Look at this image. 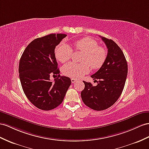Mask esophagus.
<instances>
[{
	"label": "esophagus",
	"mask_w": 149,
	"mask_h": 149,
	"mask_svg": "<svg viewBox=\"0 0 149 149\" xmlns=\"http://www.w3.org/2000/svg\"><path fill=\"white\" fill-rule=\"evenodd\" d=\"M71 82L72 83H74V82H77V80H76L75 79H71Z\"/></svg>",
	"instance_id": "34e87169"
}]
</instances>
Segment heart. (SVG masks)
<instances>
[{
    "label": "heart",
    "mask_w": 149,
    "mask_h": 149,
    "mask_svg": "<svg viewBox=\"0 0 149 149\" xmlns=\"http://www.w3.org/2000/svg\"><path fill=\"white\" fill-rule=\"evenodd\" d=\"M74 48L76 51L84 53L82 57V63L69 62L62 68L65 75L72 79H79L84 75L89 73L90 66L93 69L97 70L102 67L106 59V49L98 46L97 42L89 37L83 38L74 42ZM72 49L65 43H61L56 47L55 55L56 59L64 63L71 58Z\"/></svg>",
    "instance_id": "1"
}]
</instances>
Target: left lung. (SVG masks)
Wrapping results in <instances>:
<instances>
[{"instance_id": "8db88e82", "label": "left lung", "mask_w": 149, "mask_h": 149, "mask_svg": "<svg viewBox=\"0 0 149 149\" xmlns=\"http://www.w3.org/2000/svg\"><path fill=\"white\" fill-rule=\"evenodd\" d=\"M100 37L107 47L108 55L102 67L91 76L97 85L93 86L91 82L83 81L85 87L81 94L84 103L96 111L106 109L115 103L123 90L128 74L127 62L121 48L112 40Z\"/></svg>"}]
</instances>
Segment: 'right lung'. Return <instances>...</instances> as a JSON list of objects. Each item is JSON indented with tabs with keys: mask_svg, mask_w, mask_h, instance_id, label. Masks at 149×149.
<instances>
[{
	"mask_svg": "<svg viewBox=\"0 0 149 149\" xmlns=\"http://www.w3.org/2000/svg\"><path fill=\"white\" fill-rule=\"evenodd\" d=\"M66 36L65 34H50L36 38L21 57L19 73L22 89L33 105L45 111L62 103L71 84L69 77L59 74L55 55L56 46ZM52 74H58L54 83L49 79Z\"/></svg>",
	"mask_w": 149,
	"mask_h": 149,
	"instance_id": "add662e5",
	"label": "right lung"
}]
</instances>
